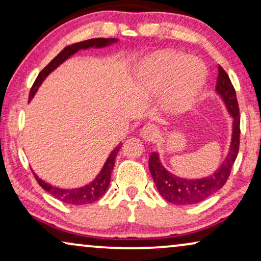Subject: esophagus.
Instances as JSON below:
<instances>
[{
  "label": "esophagus",
  "instance_id": "obj_1",
  "mask_svg": "<svg viewBox=\"0 0 261 261\" xmlns=\"http://www.w3.org/2000/svg\"><path fill=\"white\" fill-rule=\"evenodd\" d=\"M141 137L146 141L154 142L159 137V128L155 124H147L141 129Z\"/></svg>",
  "mask_w": 261,
  "mask_h": 261
}]
</instances>
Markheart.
I'll list each match as a JSON object with an SVG mask.
<instances>
[{"instance_id": "heart-1", "label": "heart", "mask_w": 261, "mask_h": 261, "mask_svg": "<svg viewBox=\"0 0 261 261\" xmlns=\"http://www.w3.org/2000/svg\"><path fill=\"white\" fill-rule=\"evenodd\" d=\"M139 81L146 92H160L172 86L171 99L176 107L195 97L205 81V70L197 59L180 52L160 53L146 59L139 67Z\"/></svg>"}]
</instances>
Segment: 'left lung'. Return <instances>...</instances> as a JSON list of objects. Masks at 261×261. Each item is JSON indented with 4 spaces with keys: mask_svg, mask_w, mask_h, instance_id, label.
<instances>
[{
    "mask_svg": "<svg viewBox=\"0 0 261 261\" xmlns=\"http://www.w3.org/2000/svg\"><path fill=\"white\" fill-rule=\"evenodd\" d=\"M217 70H219V76H217L216 82V91L223 98L234 120L229 154L227 155L226 160L213 176L203 178V179L189 180L170 173L160 164L158 153L153 152L148 159L149 172L152 174L159 194L170 203L179 205L196 204V203L204 201L209 196L215 194L226 184L230 174L231 166L234 165L235 159L238 156L239 146H240V112H239L237 92H235V89L226 71L221 67V65H219Z\"/></svg>",
    "mask_w": 261,
    "mask_h": 261,
    "instance_id": "1",
    "label": "left lung"
}]
</instances>
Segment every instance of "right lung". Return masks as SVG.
I'll list each match as a JSON object with an SVG mask.
<instances>
[{"instance_id": "add662e5", "label": "right lung", "mask_w": 261, "mask_h": 261, "mask_svg": "<svg viewBox=\"0 0 261 261\" xmlns=\"http://www.w3.org/2000/svg\"><path fill=\"white\" fill-rule=\"evenodd\" d=\"M116 39H103V38H97V39H90V40H85L81 42H76V44L66 46L65 48L63 49L62 52L59 53L58 56H56L51 62H49L47 65H46L44 69L40 71V73L38 74L37 80H35L34 84L32 85L31 91H30V97L28 99L33 98L35 92H37L39 85L41 84V82L45 80L46 76L56 69L57 66H59L64 60H66L70 56H72L73 53H76L78 49L82 48H89V47H103V46L110 45L113 42H115ZM121 145L117 146V147L112 152V154L109 155V158L107 159V162L103 166V169L97 177L95 178L94 180L91 181L90 184L85 185L83 188L78 189H71V190H64V189H59L56 187H52L47 183H45L44 180H41L40 178L37 177V174L34 173L35 179H37L38 184L40 187L49 192L52 196H55L56 198H58L59 201L64 203H67V204H74V205H82V204H89V203H94L102 197L103 195L106 194L107 189L109 187L110 183V177H112V172L114 169V164H115V159L117 155V152L120 151Z\"/></svg>"}]
</instances>
